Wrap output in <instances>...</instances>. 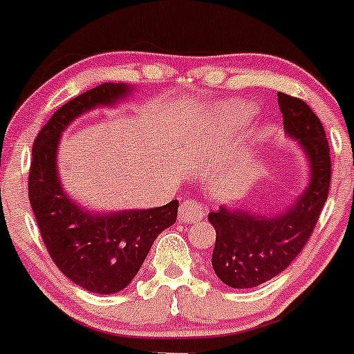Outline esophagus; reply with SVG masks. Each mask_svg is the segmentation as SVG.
Returning <instances> with one entry per match:
<instances>
[{"label":"esophagus","instance_id":"obj_1","mask_svg":"<svg viewBox=\"0 0 354 354\" xmlns=\"http://www.w3.org/2000/svg\"><path fill=\"white\" fill-rule=\"evenodd\" d=\"M205 209L201 207L200 201L196 200H185L180 205V220L185 223H196L203 218Z\"/></svg>","mask_w":354,"mask_h":354}]
</instances>
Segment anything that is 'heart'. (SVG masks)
I'll list each match as a JSON object with an SVG mask.
<instances>
[{
	"label": "heart",
	"instance_id": "b5f03b06",
	"mask_svg": "<svg viewBox=\"0 0 354 354\" xmlns=\"http://www.w3.org/2000/svg\"><path fill=\"white\" fill-rule=\"evenodd\" d=\"M248 180V171L243 162H236L235 168L232 169V173L227 176V185L230 188H240L247 183Z\"/></svg>",
	"mask_w": 354,
	"mask_h": 354
}]
</instances>
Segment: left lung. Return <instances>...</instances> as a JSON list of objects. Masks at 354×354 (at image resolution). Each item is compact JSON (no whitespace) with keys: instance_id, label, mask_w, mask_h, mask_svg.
<instances>
[{"instance_id":"obj_1","label":"left lung","mask_w":354,"mask_h":354,"mask_svg":"<svg viewBox=\"0 0 354 354\" xmlns=\"http://www.w3.org/2000/svg\"><path fill=\"white\" fill-rule=\"evenodd\" d=\"M284 131L309 161L308 188L287 212L262 216L242 208L220 207L208 215L216 240L212 266L223 284L250 289L290 266L313 235L331 183V156L319 118L304 100L279 92Z\"/></svg>"}]
</instances>
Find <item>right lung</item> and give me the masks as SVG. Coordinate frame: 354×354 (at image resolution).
Listing matches in <instances>:
<instances>
[{"instance_id": "obj_1", "label": "right lung", "mask_w": 354, "mask_h": 354, "mask_svg": "<svg viewBox=\"0 0 354 354\" xmlns=\"http://www.w3.org/2000/svg\"><path fill=\"white\" fill-rule=\"evenodd\" d=\"M129 91L107 82L68 100L41 127L32 149L28 198L46 250L73 284L97 294L129 286L156 236L178 216V200L149 209L92 213L73 203L58 180L57 147L68 124L99 106H115Z\"/></svg>"}]
</instances>
